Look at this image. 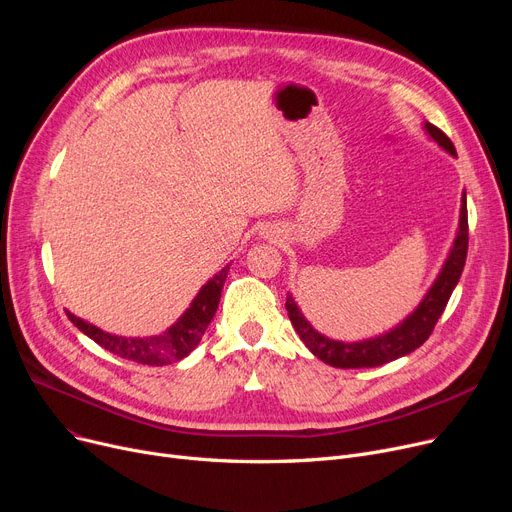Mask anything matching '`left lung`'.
<instances>
[{
    "label": "left lung",
    "mask_w": 512,
    "mask_h": 512,
    "mask_svg": "<svg viewBox=\"0 0 512 512\" xmlns=\"http://www.w3.org/2000/svg\"><path fill=\"white\" fill-rule=\"evenodd\" d=\"M423 130L427 132V137L434 143H438L444 151H448L452 157H456L454 145L446 134L436 128L434 124L423 122ZM467 247H469V224H467V193L463 191L461 197V215H459V230H456V236L452 240V247L448 251V257L442 265V270L434 284L429 286L425 292V297L421 303L409 313L405 319L390 328L388 332L357 340V342H344V340H334L328 338L326 334L317 332L309 319L303 315L299 309L297 301H294L292 294L286 297V311L292 321L294 330L301 336L305 346L309 351L321 359L324 363L332 367H342V369H359V367H380L384 363H390L394 359L405 357L413 353L415 348H419L429 334H432L436 321L440 319L450 294L454 286L459 284V278L463 274L465 259H467Z\"/></svg>",
    "instance_id": "8db88e82"
}]
</instances>
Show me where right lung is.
Masks as SVG:
<instances>
[{"label": "right lung", "instance_id": "add662e5", "mask_svg": "<svg viewBox=\"0 0 512 512\" xmlns=\"http://www.w3.org/2000/svg\"><path fill=\"white\" fill-rule=\"evenodd\" d=\"M228 272H230V263L201 286L193 303L188 305V309L166 332L155 334V336L126 338V336L103 332L101 328L76 317L70 311H66V315L80 332L89 336L91 340H95L101 348H105V351H110L134 363H143V365H155V367L170 365L174 361H180L191 355L197 348V344L201 342L215 311H218Z\"/></svg>", "mask_w": 512, "mask_h": 512}]
</instances>
